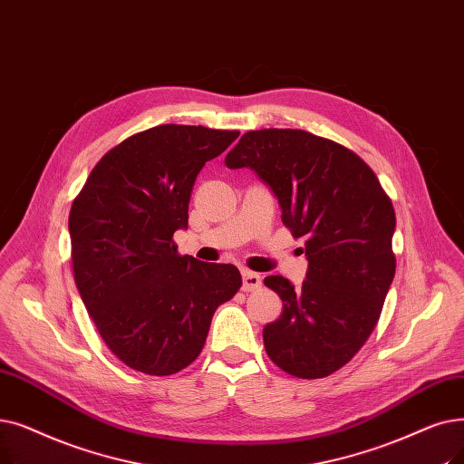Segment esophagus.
I'll return each instance as SVG.
<instances>
[{
    "instance_id": "obj_1",
    "label": "esophagus",
    "mask_w": 464,
    "mask_h": 464,
    "mask_svg": "<svg viewBox=\"0 0 464 464\" xmlns=\"http://www.w3.org/2000/svg\"><path fill=\"white\" fill-rule=\"evenodd\" d=\"M261 286V276L252 271H243V290L245 292H254Z\"/></svg>"
}]
</instances>
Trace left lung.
<instances>
[{"label":"left lung","instance_id":"obj_1","mask_svg":"<svg viewBox=\"0 0 464 464\" xmlns=\"http://www.w3.org/2000/svg\"><path fill=\"white\" fill-rule=\"evenodd\" d=\"M226 165L248 167L264 179L282 224L305 240L304 285L295 288L280 275L264 280L285 305L264 328L269 358L299 379L337 372L368 341L394 278L389 195L354 151L307 130H250Z\"/></svg>","mask_w":464,"mask_h":464}]
</instances>
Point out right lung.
<instances>
[{
  "label": "right lung",
  "mask_w": 464,
  "mask_h": 464,
  "mask_svg": "<svg viewBox=\"0 0 464 464\" xmlns=\"http://www.w3.org/2000/svg\"><path fill=\"white\" fill-rule=\"evenodd\" d=\"M240 132L159 125L98 160L70 210L73 278L108 349L125 366L172 375L200 354L216 309L243 285L231 264L179 256L189 197L207 160Z\"/></svg>",
  "instance_id": "right-lung-1"
}]
</instances>
